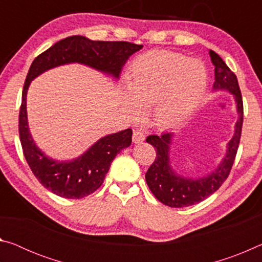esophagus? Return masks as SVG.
Returning <instances> with one entry per match:
<instances>
[{
  "mask_svg": "<svg viewBox=\"0 0 262 262\" xmlns=\"http://www.w3.org/2000/svg\"><path fill=\"white\" fill-rule=\"evenodd\" d=\"M144 139H145V136L143 134V132L136 129V130H134V133H133V143L134 144L142 143V142L144 141Z\"/></svg>",
  "mask_w": 262,
  "mask_h": 262,
  "instance_id": "34e87169",
  "label": "esophagus"
}]
</instances>
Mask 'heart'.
I'll return each instance as SVG.
<instances>
[{
    "instance_id": "1",
    "label": "heart",
    "mask_w": 262,
    "mask_h": 262,
    "mask_svg": "<svg viewBox=\"0 0 262 262\" xmlns=\"http://www.w3.org/2000/svg\"><path fill=\"white\" fill-rule=\"evenodd\" d=\"M208 73L201 61L166 51L140 55L126 83L128 107L137 114L152 106L155 122L162 128L189 118L206 94Z\"/></svg>"
}]
</instances>
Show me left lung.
Returning <instances> with one entry per match:
<instances>
[{"label": "left lung", "mask_w": 262, "mask_h": 262, "mask_svg": "<svg viewBox=\"0 0 262 262\" xmlns=\"http://www.w3.org/2000/svg\"><path fill=\"white\" fill-rule=\"evenodd\" d=\"M209 55L211 63L214 64L215 74L212 90L228 91L233 96L236 101L238 120L234 125L232 139L227 144V152L224 157L210 173L200 178H190V177L183 176L172 167L170 152L174 133H165L161 136L150 135L147 137L148 143L156 149L157 156L145 173V180L157 200L172 208L196 205L215 193L231 171L239 141H241L244 111L237 76L230 70L227 63L217 53L209 50Z\"/></svg>", "instance_id": "obj_1"}]
</instances>
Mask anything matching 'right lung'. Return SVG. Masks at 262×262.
I'll list each match as a JSON object with an SVG mask.
<instances>
[{"label":"right lung","instance_id":"obj_1","mask_svg":"<svg viewBox=\"0 0 262 262\" xmlns=\"http://www.w3.org/2000/svg\"><path fill=\"white\" fill-rule=\"evenodd\" d=\"M143 45L127 41H94L83 35H72L57 41L33 60L26 76L19 111V139L26 162L43 187L64 199H82L98 189L113 159L132 143L133 130L113 133L101 137L77 158L57 161L41 151L31 135L26 96L31 82L47 70L60 66L79 63L120 78L121 69L129 56Z\"/></svg>","mask_w":262,"mask_h":262}]
</instances>
